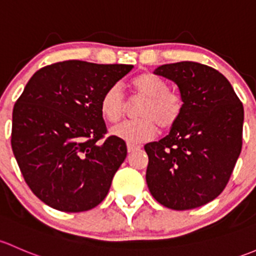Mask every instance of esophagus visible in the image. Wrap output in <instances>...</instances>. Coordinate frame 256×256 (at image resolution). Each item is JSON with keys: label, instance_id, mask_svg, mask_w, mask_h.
<instances>
[{"label": "esophagus", "instance_id": "1", "mask_svg": "<svg viewBox=\"0 0 256 256\" xmlns=\"http://www.w3.org/2000/svg\"><path fill=\"white\" fill-rule=\"evenodd\" d=\"M127 149H128V152H136V150L140 149V146H136V144L128 143L127 144Z\"/></svg>", "mask_w": 256, "mask_h": 256}]
</instances>
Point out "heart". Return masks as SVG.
I'll return each instance as SVG.
<instances>
[{"label": "heart", "mask_w": 256, "mask_h": 256, "mask_svg": "<svg viewBox=\"0 0 256 256\" xmlns=\"http://www.w3.org/2000/svg\"><path fill=\"white\" fill-rule=\"evenodd\" d=\"M134 94L143 100L136 110L138 120H124L110 128L112 136L128 142L143 143L155 136L156 126L162 130L170 129L178 122L182 110V100L162 78L152 74H142L132 81ZM124 94L120 85L110 86L102 94L100 110L104 120L117 122L126 112Z\"/></svg>", "instance_id": "1"}]
</instances>
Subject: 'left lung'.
I'll return each mask as SVG.
<instances>
[{
  "label": "left lung",
  "instance_id": "obj_1",
  "mask_svg": "<svg viewBox=\"0 0 256 256\" xmlns=\"http://www.w3.org/2000/svg\"><path fill=\"white\" fill-rule=\"evenodd\" d=\"M154 74L178 85L184 104L170 133L144 146L148 187L171 210L201 207L222 194L236 166L243 144V104L224 76L207 65L165 64Z\"/></svg>",
  "mask_w": 256,
  "mask_h": 256
}]
</instances>
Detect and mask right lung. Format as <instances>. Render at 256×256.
Segmentation results:
<instances>
[{"label":"right lung","instance_id":"1","mask_svg":"<svg viewBox=\"0 0 256 256\" xmlns=\"http://www.w3.org/2000/svg\"><path fill=\"white\" fill-rule=\"evenodd\" d=\"M132 69L66 60L28 81L13 108L10 144L24 181L46 204L84 212L107 196L127 146L114 136L104 139L100 101Z\"/></svg>","mask_w":256,"mask_h":256}]
</instances>
